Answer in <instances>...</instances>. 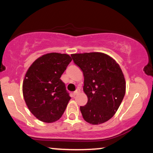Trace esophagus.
Returning a JSON list of instances; mask_svg holds the SVG:
<instances>
[{
	"label": "esophagus",
	"instance_id": "obj_1",
	"mask_svg": "<svg viewBox=\"0 0 153 153\" xmlns=\"http://www.w3.org/2000/svg\"><path fill=\"white\" fill-rule=\"evenodd\" d=\"M79 94H80V90H79V89H77L75 92H73V95H74V96H77V95Z\"/></svg>",
	"mask_w": 153,
	"mask_h": 153
}]
</instances>
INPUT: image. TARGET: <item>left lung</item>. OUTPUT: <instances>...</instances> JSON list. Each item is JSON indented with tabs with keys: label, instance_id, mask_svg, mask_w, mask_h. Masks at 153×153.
I'll use <instances>...</instances> for the list:
<instances>
[{
	"label": "left lung",
	"instance_id": "1",
	"mask_svg": "<svg viewBox=\"0 0 153 153\" xmlns=\"http://www.w3.org/2000/svg\"><path fill=\"white\" fill-rule=\"evenodd\" d=\"M84 75L88 103L80 109L85 122L97 125L114 117L126 92V81L114 59L102 52L72 54Z\"/></svg>",
	"mask_w": 153,
	"mask_h": 153
}]
</instances>
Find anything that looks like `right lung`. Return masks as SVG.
<instances>
[{
    "mask_svg": "<svg viewBox=\"0 0 153 153\" xmlns=\"http://www.w3.org/2000/svg\"><path fill=\"white\" fill-rule=\"evenodd\" d=\"M72 61L70 55L57 52L43 54L26 71L22 85L26 106L43 122L60 119L71 98L61 75Z\"/></svg>",
    "mask_w": 153,
    "mask_h": 153,
    "instance_id": "obj_1",
    "label": "right lung"
}]
</instances>
